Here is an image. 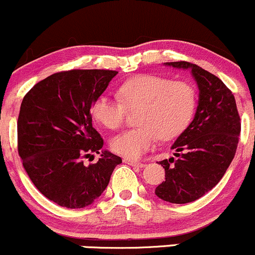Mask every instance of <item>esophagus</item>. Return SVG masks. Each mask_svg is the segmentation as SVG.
<instances>
[{
	"label": "esophagus",
	"mask_w": 255,
	"mask_h": 255,
	"mask_svg": "<svg viewBox=\"0 0 255 255\" xmlns=\"http://www.w3.org/2000/svg\"><path fill=\"white\" fill-rule=\"evenodd\" d=\"M124 161V163H128L130 164V166L132 167H137V168H143L146 166L145 163H142V162H138V161H133V159H130V158H124L123 159Z\"/></svg>",
	"instance_id": "1"
}]
</instances>
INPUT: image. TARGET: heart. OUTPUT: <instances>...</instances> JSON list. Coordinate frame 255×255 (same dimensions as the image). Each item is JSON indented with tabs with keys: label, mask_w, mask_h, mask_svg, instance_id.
Returning <instances> with one entry per match:
<instances>
[{
	"label": "heart",
	"mask_w": 255,
	"mask_h": 255,
	"mask_svg": "<svg viewBox=\"0 0 255 255\" xmlns=\"http://www.w3.org/2000/svg\"><path fill=\"white\" fill-rule=\"evenodd\" d=\"M117 99L101 96L92 106L94 119L109 130L124 124L128 110H136L138 127L115 136L113 151L127 158H138L156 145L158 137L170 140L188 127L196 108V92L186 81L158 75H140L118 88Z\"/></svg>",
	"instance_id": "obj_1"
}]
</instances>
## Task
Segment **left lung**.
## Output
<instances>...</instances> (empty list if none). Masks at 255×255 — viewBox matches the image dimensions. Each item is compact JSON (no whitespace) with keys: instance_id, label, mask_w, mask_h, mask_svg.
<instances>
[{"instance_id":"obj_1","label":"left lung","mask_w":255,"mask_h":255,"mask_svg":"<svg viewBox=\"0 0 255 255\" xmlns=\"http://www.w3.org/2000/svg\"><path fill=\"white\" fill-rule=\"evenodd\" d=\"M166 65L191 70L199 102L193 122L172 145L177 159L159 162L166 180L154 193L168 203L186 204L205 195L225 175L237 151L241 118L235 96L219 77L186 61Z\"/></svg>"}]
</instances>
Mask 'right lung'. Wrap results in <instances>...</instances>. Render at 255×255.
I'll return each instance as SVG.
<instances>
[{
    "label": "right lung",
    "instance_id": "1",
    "mask_svg": "<svg viewBox=\"0 0 255 255\" xmlns=\"http://www.w3.org/2000/svg\"><path fill=\"white\" fill-rule=\"evenodd\" d=\"M112 70H70L36 83L23 98L17 122L18 153L33 184L67 209L91 205L109 184L122 158L102 151L91 108L112 78ZM101 154L97 164L83 158Z\"/></svg>",
    "mask_w": 255,
    "mask_h": 255
}]
</instances>
